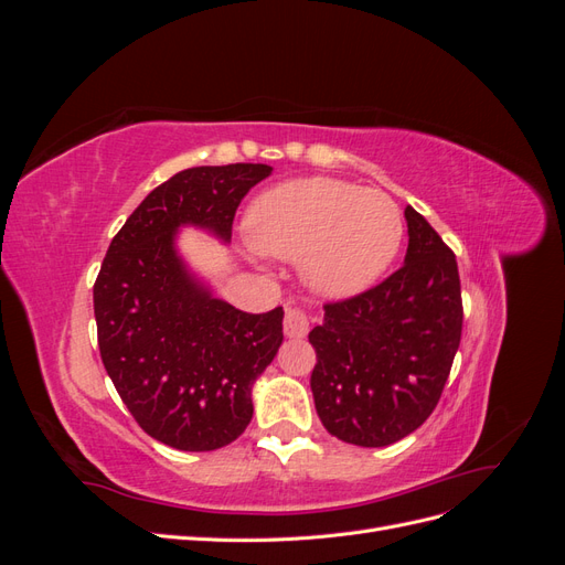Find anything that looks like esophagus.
<instances>
[{
    "label": "esophagus",
    "instance_id": "34e87169",
    "mask_svg": "<svg viewBox=\"0 0 565 565\" xmlns=\"http://www.w3.org/2000/svg\"><path fill=\"white\" fill-rule=\"evenodd\" d=\"M282 328L287 337H295L301 339L309 334V313H306L301 306H289L285 311V320H282Z\"/></svg>",
    "mask_w": 565,
    "mask_h": 565
}]
</instances>
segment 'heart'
Segmentation results:
<instances>
[{
    "label": "heart",
    "instance_id": "1",
    "mask_svg": "<svg viewBox=\"0 0 565 565\" xmlns=\"http://www.w3.org/2000/svg\"><path fill=\"white\" fill-rule=\"evenodd\" d=\"M254 254L301 259L303 280L324 297H353L398 256L405 221L377 188L339 179H295L254 200L247 214Z\"/></svg>",
    "mask_w": 565,
    "mask_h": 565
}]
</instances>
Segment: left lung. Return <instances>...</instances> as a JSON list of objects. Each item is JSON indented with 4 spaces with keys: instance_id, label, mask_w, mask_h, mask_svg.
<instances>
[{
    "instance_id": "8db88e82",
    "label": "left lung",
    "mask_w": 565,
    "mask_h": 565,
    "mask_svg": "<svg viewBox=\"0 0 565 565\" xmlns=\"http://www.w3.org/2000/svg\"><path fill=\"white\" fill-rule=\"evenodd\" d=\"M405 264L365 292L324 303L309 341L311 391L324 429L384 448L429 419L461 339V287L452 249L405 207Z\"/></svg>"
}]
</instances>
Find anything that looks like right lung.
<instances>
[{
	"mask_svg": "<svg viewBox=\"0 0 565 565\" xmlns=\"http://www.w3.org/2000/svg\"><path fill=\"white\" fill-rule=\"evenodd\" d=\"M268 164L183 169L117 231L94 282L100 361L141 429L169 448L207 452L252 419V384L282 344V306L245 313L214 299L177 254L179 226L231 241L237 204Z\"/></svg>",
	"mask_w": 565,
	"mask_h": 565,
	"instance_id": "obj_1",
	"label": "right lung"
}]
</instances>
